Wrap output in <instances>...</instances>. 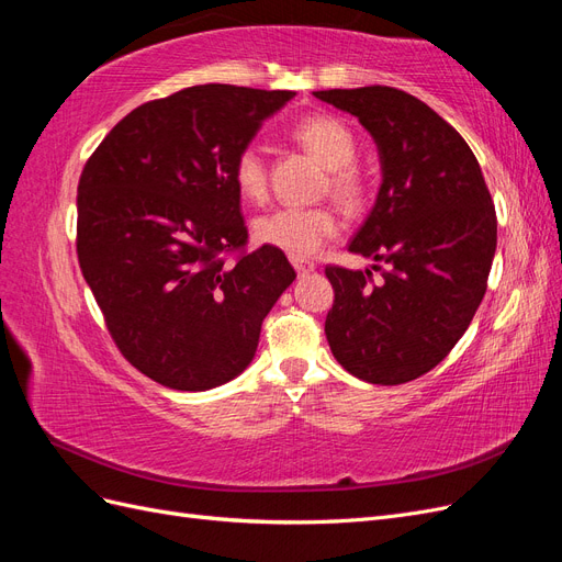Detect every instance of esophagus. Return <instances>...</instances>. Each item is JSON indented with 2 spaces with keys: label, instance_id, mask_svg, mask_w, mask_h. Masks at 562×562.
Segmentation results:
<instances>
[{
  "label": "esophagus",
  "instance_id": "1",
  "mask_svg": "<svg viewBox=\"0 0 562 562\" xmlns=\"http://www.w3.org/2000/svg\"><path fill=\"white\" fill-rule=\"evenodd\" d=\"M291 262H293V267H295V271H297L300 277L312 274V271L316 269V265L312 260H307V258H291Z\"/></svg>",
  "mask_w": 562,
  "mask_h": 562
}]
</instances>
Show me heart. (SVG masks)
<instances>
[{
  "mask_svg": "<svg viewBox=\"0 0 562 562\" xmlns=\"http://www.w3.org/2000/svg\"><path fill=\"white\" fill-rule=\"evenodd\" d=\"M295 140L328 168L333 196L347 209H359L366 199V178L356 159V138L347 124L330 114L304 116L293 128ZM232 178L244 199H267L269 173L260 147L248 145L234 159ZM255 239L279 248L293 258L314 255L339 232V220L330 206H281L255 220Z\"/></svg>",
  "mask_w": 562,
  "mask_h": 562,
  "instance_id": "b5f03b06",
  "label": "heart"
}]
</instances>
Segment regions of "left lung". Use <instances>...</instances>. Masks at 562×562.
Wrapping results in <instances>:
<instances>
[{
  "label": "left lung",
  "instance_id": "8db88e82",
  "mask_svg": "<svg viewBox=\"0 0 562 562\" xmlns=\"http://www.w3.org/2000/svg\"><path fill=\"white\" fill-rule=\"evenodd\" d=\"M353 114L378 143L382 184L351 252L372 271L326 267L335 300L326 337L337 363L370 384L436 368L485 295L497 215L471 147L419 98L391 89L314 91Z\"/></svg>",
  "mask_w": 562,
  "mask_h": 562
}]
</instances>
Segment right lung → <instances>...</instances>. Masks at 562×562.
<instances>
[{"label": "right lung", "instance_id": "add662e5", "mask_svg": "<svg viewBox=\"0 0 562 562\" xmlns=\"http://www.w3.org/2000/svg\"><path fill=\"white\" fill-rule=\"evenodd\" d=\"M293 91L203 83L119 122L77 187V258L124 359L168 389L206 391L252 361L295 269L246 252L234 159ZM237 262L226 265V255Z\"/></svg>", "mask_w": 562, "mask_h": 562}]
</instances>
